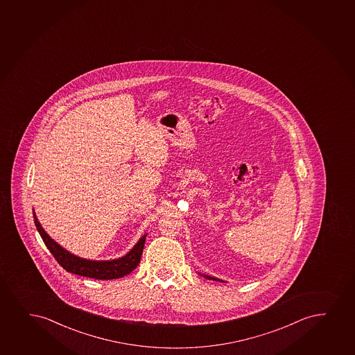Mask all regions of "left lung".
<instances>
[{"label":"left lung","instance_id":"left-lung-1","mask_svg":"<svg viewBox=\"0 0 355 355\" xmlns=\"http://www.w3.org/2000/svg\"><path fill=\"white\" fill-rule=\"evenodd\" d=\"M202 275V274H200ZM202 277H205L207 279H212V281H220V282H223L222 279H216V277H211V276H207V275H202Z\"/></svg>","mask_w":355,"mask_h":355}]
</instances>
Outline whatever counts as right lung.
Here are the masks:
<instances>
[{
	"label": "right lung",
	"instance_id": "add662e5",
	"mask_svg": "<svg viewBox=\"0 0 355 355\" xmlns=\"http://www.w3.org/2000/svg\"><path fill=\"white\" fill-rule=\"evenodd\" d=\"M33 220H35L38 233L41 234L42 239L44 241L45 246L48 247V250L51 252L55 259L63 269L67 270L68 272L94 279H115L126 276L139 265L146 235L141 236L139 241L135 243V246L122 258L114 259V261H87L80 257L74 256L67 250L60 246L59 243H55L54 240L45 233L44 229L42 228L35 211H33Z\"/></svg>",
	"mask_w": 355,
	"mask_h": 355
}]
</instances>
